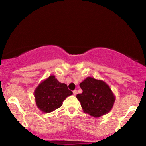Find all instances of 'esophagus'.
Segmentation results:
<instances>
[{
  "label": "esophagus",
  "instance_id": "esophagus-1",
  "mask_svg": "<svg viewBox=\"0 0 146 146\" xmlns=\"http://www.w3.org/2000/svg\"><path fill=\"white\" fill-rule=\"evenodd\" d=\"M73 95H77V93H78V91H77V90H73Z\"/></svg>",
  "mask_w": 146,
  "mask_h": 146
}]
</instances>
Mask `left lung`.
Here are the masks:
<instances>
[{
    "mask_svg": "<svg viewBox=\"0 0 146 146\" xmlns=\"http://www.w3.org/2000/svg\"><path fill=\"white\" fill-rule=\"evenodd\" d=\"M83 90L77 95L84 113L98 118L113 108L115 96L111 88L103 80L88 77L80 84Z\"/></svg>",
    "mask_w": 146,
    "mask_h": 146,
    "instance_id": "obj_1",
    "label": "left lung"
}]
</instances>
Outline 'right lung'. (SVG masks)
<instances>
[{
  "instance_id": "add662e5",
  "label": "right lung",
  "mask_w": 146,
  "mask_h": 146,
  "mask_svg": "<svg viewBox=\"0 0 146 146\" xmlns=\"http://www.w3.org/2000/svg\"><path fill=\"white\" fill-rule=\"evenodd\" d=\"M73 94L67 85L60 83L55 75H50L38 84L34 90L37 107L42 113H49L62 105L63 101Z\"/></svg>"
}]
</instances>
